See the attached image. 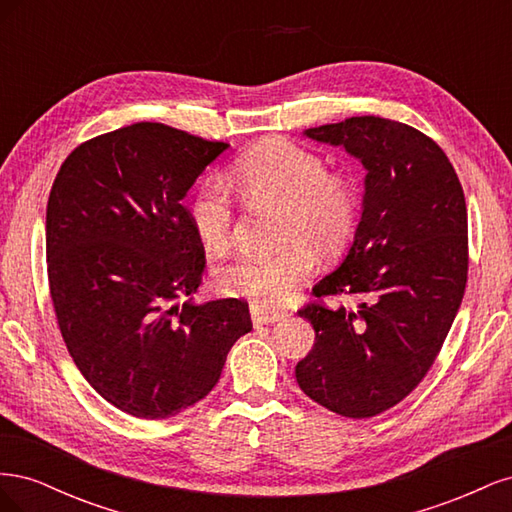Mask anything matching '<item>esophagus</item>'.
<instances>
[{"label": "esophagus", "mask_w": 512, "mask_h": 512, "mask_svg": "<svg viewBox=\"0 0 512 512\" xmlns=\"http://www.w3.org/2000/svg\"><path fill=\"white\" fill-rule=\"evenodd\" d=\"M250 316H252V322L254 327H262V324H273L277 320H282L284 314L280 312H271V309H265V307H252L250 309Z\"/></svg>", "instance_id": "obj_1"}]
</instances>
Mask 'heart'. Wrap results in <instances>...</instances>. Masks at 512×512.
<instances>
[{"instance_id": "1", "label": "heart", "mask_w": 512, "mask_h": 512, "mask_svg": "<svg viewBox=\"0 0 512 512\" xmlns=\"http://www.w3.org/2000/svg\"><path fill=\"white\" fill-rule=\"evenodd\" d=\"M232 181L254 205L282 209L275 254H243L218 273V286L230 297L258 305L282 303L316 271L315 250L337 254L348 243L359 198L354 185L331 175L314 151L284 138H267L232 164ZM190 222L211 252H224L235 235V205L218 179L200 183L190 205Z\"/></svg>"}]
</instances>
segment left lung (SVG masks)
<instances>
[{"instance_id": "1", "label": "left lung", "mask_w": 512, "mask_h": 512, "mask_svg": "<svg viewBox=\"0 0 512 512\" xmlns=\"http://www.w3.org/2000/svg\"><path fill=\"white\" fill-rule=\"evenodd\" d=\"M367 170L361 222L346 258L309 303L314 348L297 363L301 391L348 418L393 408L425 378L468 282V209L446 153L406 123L374 115L309 128Z\"/></svg>"}]
</instances>
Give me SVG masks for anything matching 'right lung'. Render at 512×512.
Listing matches in <instances>:
<instances>
[{
	"mask_svg": "<svg viewBox=\"0 0 512 512\" xmlns=\"http://www.w3.org/2000/svg\"><path fill=\"white\" fill-rule=\"evenodd\" d=\"M228 149L164 123L76 147L46 205V269L59 331L85 380L136 418L209 395L252 331L239 299L196 303L205 250L181 200Z\"/></svg>",
	"mask_w": 512,
	"mask_h": 512,
	"instance_id": "add662e5",
	"label": "right lung"
}]
</instances>
